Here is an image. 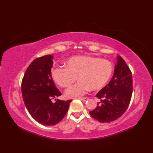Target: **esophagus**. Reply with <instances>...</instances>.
<instances>
[{"mask_svg": "<svg viewBox=\"0 0 153 153\" xmlns=\"http://www.w3.org/2000/svg\"><path fill=\"white\" fill-rule=\"evenodd\" d=\"M78 99H79L80 100H81L82 101H85L88 100V98H78Z\"/></svg>", "mask_w": 153, "mask_h": 153, "instance_id": "obj_1", "label": "esophagus"}]
</instances>
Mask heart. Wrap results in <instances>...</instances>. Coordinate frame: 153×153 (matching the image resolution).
<instances>
[{
    "instance_id": "obj_1",
    "label": "heart",
    "mask_w": 153,
    "mask_h": 153,
    "mask_svg": "<svg viewBox=\"0 0 153 153\" xmlns=\"http://www.w3.org/2000/svg\"><path fill=\"white\" fill-rule=\"evenodd\" d=\"M112 73L113 66L109 61L87 55L69 58L66 67H55L51 71L53 80L62 87L70 86L78 76L79 82L66 91L68 97H79L89 89H101L109 81Z\"/></svg>"
}]
</instances>
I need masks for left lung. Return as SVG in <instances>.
<instances>
[{
  "instance_id": "1",
  "label": "left lung",
  "mask_w": 153,
  "mask_h": 153,
  "mask_svg": "<svg viewBox=\"0 0 153 153\" xmlns=\"http://www.w3.org/2000/svg\"><path fill=\"white\" fill-rule=\"evenodd\" d=\"M117 59L112 79L96 96L101 101L95 109L89 112L91 116L100 123H110L119 118L128 108L131 100V71L121 56L117 55Z\"/></svg>"
}]
</instances>
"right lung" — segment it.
<instances>
[{"mask_svg": "<svg viewBox=\"0 0 153 153\" xmlns=\"http://www.w3.org/2000/svg\"><path fill=\"white\" fill-rule=\"evenodd\" d=\"M53 55L37 58L27 68L22 82V93L25 105L32 117L44 126H53L66 114L72 100L62 101L51 75ZM52 99L56 101H51Z\"/></svg>", "mask_w": 153, "mask_h": 153, "instance_id": "obj_1", "label": "right lung"}]
</instances>
